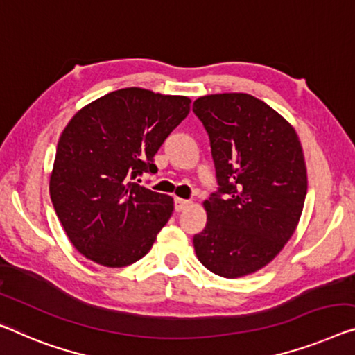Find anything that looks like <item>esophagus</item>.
<instances>
[{
    "label": "esophagus",
    "instance_id": "obj_1",
    "mask_svg": "<svg viewBox=\"0 0 355 355\" xmlns=\"http://www.w3.org/2000/svg\"><path fill=\"white\" fill-rule=\"evenodd\" d=\"M190 205H192V201H190V200L174 198V208H176V211H178V212H181V211H184V209H187Z\"/></svg>",
    "mask_w": 355,
    "mask_h": 355
}]
</instances>
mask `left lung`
<instances>
[{"mask_svg":"<svg viewBox=\"0 0 355 355\" xmlns=\"http://www.w3.org/2000/svg\"><path fill=\"white\" fill-rule=\"evenodd\" d=\"M193 112L209 136L219 190L206 200L196 257L217 276L243 277L281 252L295 232L308 190L295 128L248 94L205 95Z\"/></svg>","mask_w":355,"mask_h":355,"instance_id":"obj_1","label":"left lung"}]
</instances>
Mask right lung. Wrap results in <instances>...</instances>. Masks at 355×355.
Wrapping results in <instances>:
<instances>
[{
  "instance_id": "obj_1",
  "label": "right lung",
  "mask_w": 355,
  "mask_h": 355,
  "mask_svg": "<svg viewBox=\"0 0 355 355\" xmlns=\"http://www.w3.org/2000/svg\"><path fill=\"white\" fill-rule=\"evenodd\" d=\"M190 98L128 87L79 109L58 139L51 200L73 246L98 265L143 259L174 201L136 184L190 111Z\"/></svg>"
}]
</instances>
